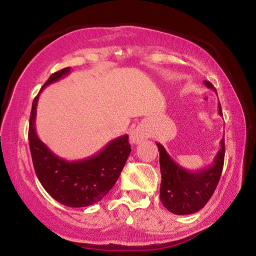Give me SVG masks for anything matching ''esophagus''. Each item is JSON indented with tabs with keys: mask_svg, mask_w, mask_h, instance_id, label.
<instances>
[{
	"mask_svg": "<svg viewBox=\"0 0 256 256\" xmlns=\"http://www.w3.org/2000/svg\"><path fill=\"white\" fill-rule=\"evenodd\" d=\"M146 138V134L144 132V130L140 128H134V131H131L130 134V140L131 143H140L142 140H144Z\"/></svg>",
	"mask_w": 256,
	"mask_h": 256,
	"instance_id": "1",
	"label": "esophagus"
}]
</instances>
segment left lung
<instances>
[{"label": "left lung", "mask_w": 256, "mask_h": 256, "mask_svg": "<svg viewBox=\"0 0 256 256\" xmlns=\"http://www.w3.org/2000/svg\"><path fill=\"white\" fill-rule=\"evenodd\" d=\"M206 86L214 89L210 82L204 80ZM219 114L222 116L219 104ZM160 152V200L162 204L173 214L185 216L198 212L212 198L219 183L224 166L225 142L220 140V149L212 165L196 172H190L179 166L160 143H156Z\"/></svg>", "instance_id": "obj_1"}]
</instances>
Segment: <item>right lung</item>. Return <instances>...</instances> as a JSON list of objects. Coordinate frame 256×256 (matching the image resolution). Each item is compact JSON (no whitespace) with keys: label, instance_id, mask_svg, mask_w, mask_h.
<instances>
[{"label":"right lung","instance_id":"obj_1","mask_svg":"<svg viewBox=\"0 0 256 256\" xmlns=\"http://www.w3.org/2000/svg\"><path fill=\"white\" fill-rule=\"evenodd\" d=\"M70 67L52 73L46 85L60 80L70 73ZM40 94L32 102L28 125V144L38 180L46 192L67 207H88L101 201L114 186L131 152L128 136L110 140L96 155L77 161L58 158L36 134V110Z\"/></svg>","mask_w":256,"mask_h":256}]
</instances>
